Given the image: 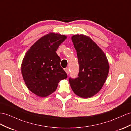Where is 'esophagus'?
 I'll return each mask as SVG.
<instances>
[{"label": "esophagus", "instance_id": "34e87169", "mask_svg": "<svg viewBox=\"0 0 131 131\" xmlns=\"http://www.w3.org/2000/svg\"><path fill=\"white\" fill-rule=\"evenodd\" d=\"M65 71H66V72L67 74L68 75V74L69 73V69H68V68H65Z\"/></svg>", "mask_w": 131, "mask_h": 131}]
</instances>
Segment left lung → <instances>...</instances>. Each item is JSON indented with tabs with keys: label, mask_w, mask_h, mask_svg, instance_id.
<instances>
[{
	"label": "left lung",
	"mask_w": 131,
	"mask_h": 131,
	"mask_svg": "<svg viewBox=\"0 0 131 131\" xmlns=\"http://www.w3.org/2000/svg\"><path fill=\"white\" fill-rule=\"evenodd\" d=\"M72 40L77 51L79 71L78 77L69 78L74 93L83 98H91L102 88L109 73L110 66L103 51L91 38L76 34Z\"/></svg>",
	"instance_id": "1"
}]
</instances>
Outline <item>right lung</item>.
<instances>
[{
  "label": "right lung",
  "instance_id": "add662e5",
  "mask_svg": "<svg viewBox=\"0 0 131 131\" xmlns=\"http://www.w3.org/2000/svg\"><path fill=\"white\" fill-rule=\"evenodd\" d=\"M65 35L49 33L31 46L22 60L21 74L32 93L46 97L55 92L58 83L67 78L56 51L66 40Z\"/></svg>",
  "mask_w": 131,
  "mask_h": 131
}]
</instances>
